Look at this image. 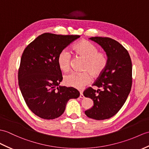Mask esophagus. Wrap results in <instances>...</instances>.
Here are the masks:
<instances>
[{
	"mask_svg": "<svg viewBox=\"0 0 149 149\" xmlns=\"http://www.w3.org/2000/svg\"><path fill=\"white\" fill-rule=\"evenodd\" d=\"M80 98H84V95H83L82 91H80Z\"/></svg>",
	"mask_w": 149,
	"mask_h": 149,
	"instance_id": "esophagus-1",
	"label": "esophagus"
}]
</instances>
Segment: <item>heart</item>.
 Wrapping results in <instances>:
<instances>
[{"instance_id": "heart-1", "label": "heart", "mask_w": 149, "mask_h": 149, "mask_svg": "<svg viewBox=\"0 0 149 149\" xmlns=\"http://www.w3.org/2000/svg\"><path fill=\"white\" fill-rule=\"evenodd\" d=\"M74 50L78 56L85 60L81 72H72L64 77V84L77 89H81L91 81V75L96 78L101 75L108 65V56L105 52L98 51L95 44L88 40H82L76 44ZM72 57L67 49L62 50L58 54V64L63 72L71 68Z\"/></svg>"}]
</instances>
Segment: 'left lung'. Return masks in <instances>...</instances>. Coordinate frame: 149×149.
Returning a JSON list of instances; mask_svg holds the SVG:
<instances>
[{
	"mask_svg": "<svg viewBox=\"0 0 149 149\" xmlns=\"http://www.w3.org/2000/svg\"><path fill=\"white\" fill-rule=\"evenodd\" d=\"M90 39L100 45L108 56L105 71L93 83L100 89L89 87L83 94L94 105L85 114L96 120L107 119L119 111L126 101L132 86V63L128 51L116 40L95 37Z\"/></svg>",
	"mask_w": 149,
	"mask_h": 149,
	"instance_id": "obj_1",
	"label": "left lung"
}]
</instances>
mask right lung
I'll list each match as a JSON object with an SVG mask.
<instances>
[{
  "mask_svg": "<svg viewBox=\"0 0 149 149\" xmlns=\"http://www.w3.org/2000/svg\"><path fill=\"white\" fill-rule=\"evenodd\" d=\"M79 37L44 33L23 51L18 70V84L26 104L40 118L54 119L60 117L68 100L80 96L74 88H56L63 80L58 64V54Z\"/></svg>",
  "mask_w": 149,
  "mask_h": 149,
  "instance_id": "obj_1",
  "label": "right lung"
}]
</instances>
